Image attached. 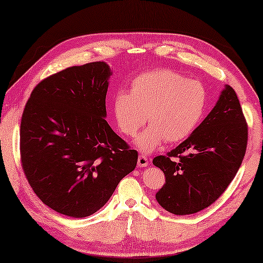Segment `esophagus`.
Instances as JSON below:
<instances>
[{"label":"esophagus","instance_id":"1","mask_svg":"<svg viewBox=\"0 0 263 263\" xmlns=\"http://www.w3.org/2000/svg\"><path fill=\"white\" fill-rule=\"evenodd\" d=\"M149 164V160L143 155H140L139 158H137V165L140 167H143V166H147Z\"/></svg>","mask_w":263,"mask_h":263}]
</instances>
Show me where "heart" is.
I'll list each match as a JSON object with an SVG mask.
<instances>
[{
    "label": "heart",
    "mask_w": 263,
    "mask_h": 263,
    "mask_svg": "<svg viewBox=\"0 0 263 263\" xmlns=\"http://www.w3.org/2000/svg\"><path fill=\"white\" fill-rule=\"evenodd\" d=\"M208 93L200 81L158 68L136 77L130 93L116 92L113 113L120 130L130 137L148 119L150 126L136 137L135 144L150 153L164 141L174 143L190 135L203 118Z\"/></svg>",
    "instance_id": "heart-1"
}]
</instances>
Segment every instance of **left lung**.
<instances>
[{
    "label": "left lung",
    "mask_w": 263,
    "mask_h": 263,
    "mask_svg": "<svg viewBox=\"0 0 263 263\" xmlns=\"http://www.w3.org/2000/svg\"><path fill=\"white\" fill-rule=\"evenodd\" d=\"M248 128L234 89L225 85L216 106L186 140L154 165L165 184L156 200L167 212L186 216L213 204L235 177L246 154Z\"/></svg>",
    "instance_id": "left-lung-1"
}]
</instances>
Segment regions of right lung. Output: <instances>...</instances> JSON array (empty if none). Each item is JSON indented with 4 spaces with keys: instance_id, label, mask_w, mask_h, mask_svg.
Masks as SVG:
<instances>
[{
    "instance_id": "1",
    "label": "right lung",
    "mask_w": 263,
    "mask_h": 263,
    "mask_svg": "<svg viewBox=\"0 0 263 263\" xmlns=\"http://www.w3.org/2000/svg\"><path fill=\"white\" fill-rule=\"evenodd\" d=\"M111 71L105 62L72 66L42 80L21 122V161L37 197L64 216L84 218L100 210L137 152L106 121Z\"/></svg>"
}]
</instances>
